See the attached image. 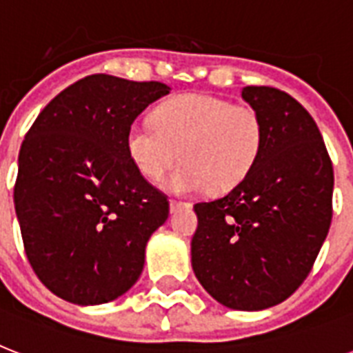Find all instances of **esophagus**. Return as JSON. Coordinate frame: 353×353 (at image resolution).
<instances>
[{
  "instance_id": "34e87169",
  "label": "esophagus",
  "mask_w": 353,
  "mask_h": 353,
  "mask_svg": "<svg viewBox=\"0 0 353 353\" xmlns=\"http://www.w3.org/2000/svg\"><path fill=\"white\" fill-rule=\"evenodd\" d=\"M192 205L187 203V201H176V199H170V212H177L181 209H190Z\"/></svg>"
}]
</instances>
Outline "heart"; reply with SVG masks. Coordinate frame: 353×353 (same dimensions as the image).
Wrapping results in <instances>:
<instances>
[{"mask_svg": "<svg viewBox=\"0 0 353 353\" xmlns=\"http://www.w3.org/2000/svg\"><path fill=\"white\" fill-rule=\"evenodd\" d=\"M263 144V124L256 110L203 93L174 97L161 104L154 119L130 126V159L150 181L185 159L166 181L172 192L192 194L210 185L227 190L256 163Z\"/></svg>", "mask_w": 353, "mask_h": 353, "instance_id": "b5f03b06", "label": "heart"}]
</instances>
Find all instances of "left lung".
<instances>
[{
	"label": "left lung",
	"instance_id": "8db88e82",
	"mask_svg": "<svg viewBox=\"0 0 353 353\" xmlns=\"http://www.w3.org/2000/svg\"><path fill=\"white\" fill-rule=\"evenodd\" d=\"M263 124L251 172L223 198L196 203L192 269L240 312L276 306L306 280L332 223L334 166L312 115L284 91L247 85Z\"/></svg>",
	"mask_w": 353,
	"mask_h": 353
}]
</instances>
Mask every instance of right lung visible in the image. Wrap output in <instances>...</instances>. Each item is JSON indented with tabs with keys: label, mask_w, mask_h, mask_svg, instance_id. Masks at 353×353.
<instances>
[{
	"label": "right lung",
	"mask_w": 353,
	"mask_h": 353,
	"mask_svg": "<svg viewBox=\"0 0 353 353\" xmlns=\"http://www.w3.org/2000/svg\"><path fill=\"white\" fill-rule=\"evenodd\" d=\"M170 88L90 74L58 93L25 135L14 207L36 276L63 301H115L143 273L168 199L130 159L128 130Z\"/></svg>",
	"instance_id": "obj_1"
}]
</instances>
